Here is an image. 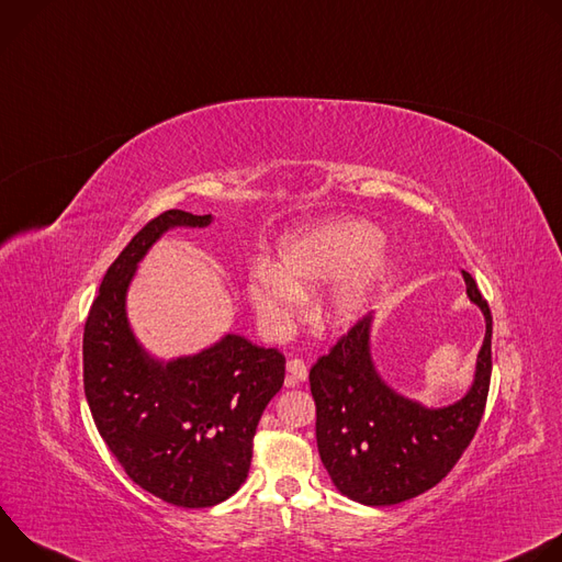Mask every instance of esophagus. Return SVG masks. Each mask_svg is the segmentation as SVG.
I'll list each match as a JSON object with an SVG mask.
<instances>
[{"mask_svg":"<svg viewBox=\"0 0 562 562\" xmlns=\"http://www.w3.org/2000/svg\"><path fill=\"white\" fill-rule=\"evenodd\" d=\"M286 386H295L297 382H304L306 380V375H308V369H306V364L300 360V358H291L289 362H286Z\"/></svg>","mask_w":562,"mask_h":562,"instance_id":"esophagus-1","label":"esophagus"}]
</instances>
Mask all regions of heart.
Wrapping results in <instances>:
<instances>
[{
    "label": "heart",
    "instance_id": "b5f03b06",
    "mask_svg": "<svg viewBox=\"0 0 562 562\" xmlns=\"http://www.w3.org/2000/svg\"><path fill=\"white\" fill-rule=\"evenodd\" d=\"M384 235L364 220H329L280 239L278 265L251 267L245 293L265 336L280 340L297 323L308 289L334 282L317 325L327 331L351 327L384 286L391 262L380 254Z\"/></svg>",
    "mask_w": 562,
    "mask_h": 562
}]
</instances>
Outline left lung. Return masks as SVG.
<instances>
[{
    "instance_id": "8db88e82",
    "label": "left lung",
    "mask_w": 562,
    "mask_h": 562,
    "mask_svg": "<svg viewBox=\"0 0 562 562\" xmlns=\"http://www.w3.org/2000/svg\"><path fill=\"white\" fill-rule=\"evenodd\" d=\"M469 300L485 315L473 382L447 407H425L391 389L371 358L373 315H364L308 373L317 451L336 490L362 505H397L436 487L471 442L492 380V311L462 271Z\"/></svg>"
}]
</instances>
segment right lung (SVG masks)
<instances>
[{"instance_id":"right-lung-1","label":"right lung","mask_w":562,"mask_h":562,"mask_svg":"<svg viewBox=\"0 0 562 562\" xmlns=\"http://www.w3.org/2000/svg\"><path fill=\"white\" fill-rule=\"evenodd\" d=\"M213 215L150 220L109 267L85 325V393L100 436L135 485L176 507H213L245 483L262 412L284 382V356L226 334L193 356L153 358L135 338L126 293L167 231Z\"/></svg>"}]
</instances>
